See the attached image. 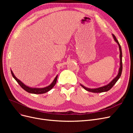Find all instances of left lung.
<instances>
[{
  "label": "left lung",
  "mask_w": 133,
  "mask_h": 133,
  "mask_svg": "<svg viewBox=\"0 0 133 133\" xmlns=\"http://www.w3.org/2000/svg\"><path fill=\"white\" fill-rule=\"evenodd\" d=\"M112 37H113L115 41L118 43L119 47V50H120V68H119V73L117 75V76L112 80V81L109 83L108 84V85H105L102 87H100L98 88H96V89H89V88H87L86 87H85L84 86L82 85V87L85 89L86 90L88 91H90L92 92H105V91H107L108 90H109L111 88L114 86V84L116 83V82L118 81V79L120 78V76L122 75V70H123V63H122V48H121V46H120V44L119 43V42L118 41V40L116 39L115 36L114 35L112 34Z\"/></svg>",
  "instance_id": "8db88e82"
}]
</instances>
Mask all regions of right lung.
Listing matches in <instances>:
<instances>
[{"label": "right lung", "instance_id": "1", "mask_svg": "<svg viewBox=\"0 0 133 133\" xmlns=\"http://www.w3.org/2000/svg\"><path fill=\"white\" fill-rule=\"evenodd\" d=\"M11 73L12 74V76L15 79V80L18 82V83L19 84V85L21 86L24 90H25L26 91L29 92V93H32V94H43V93H45V92L49 91L50 90H51L52 88H53L54 85H55L56 83H57V80L58 78V75L56 76L55 78L53 80V82H52V83L50 84V85L48 87H46L45 88H30L29 87L26 86L25 84H24L21 81H20L19 79H18L17 78L15 77V75H14L13 71L11 70Z\"/></svg>", "mask_w": 133, "mask_h": 133}]
</instances>
